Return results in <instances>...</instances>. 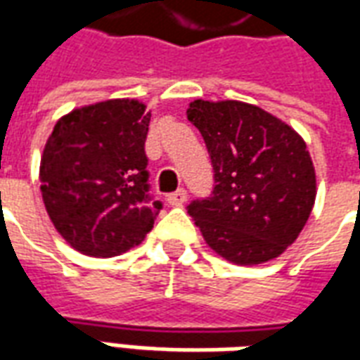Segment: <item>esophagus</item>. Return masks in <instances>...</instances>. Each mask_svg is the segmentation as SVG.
I'll return each mask as SVG.
<instances>
[{"instance_id": "1", "label": "esophagus", "mask_w": 360, "mask_h": 360, "mask_svg": "<svg viewBox=\"0 0 360 360\" xmlns=\"http://www.w3.org/2000/svg\"><path fill=\"white\" fill-rule=\"evenodd\" d=\"M167 202L172 204V206H183V204L187 202V191L179 188V191L172 193V195L167 196Z\"/></svg>"}]
</instances>
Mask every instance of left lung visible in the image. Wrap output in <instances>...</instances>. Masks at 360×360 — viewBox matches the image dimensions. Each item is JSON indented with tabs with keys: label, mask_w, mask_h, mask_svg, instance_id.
<instances>
[{
	"label": "left lung",
	"mask_w": 360,
	"mask_h": 360,
	"mask_svg": "<svg viewBox=\"0 0 360 360\" xmlns=\"http://www.w3.org/2000/svg\"><path fill=\"white\" fill-rule=\"evenodd\" d=\"M187 117L206 142L216 183L210 196L187 206L204 241L233 264L278 258L316 198L304 141L281 119L237 100H195Z\"/></svg>",
	"instance_id": "left-lung-1"
}]
</instances>
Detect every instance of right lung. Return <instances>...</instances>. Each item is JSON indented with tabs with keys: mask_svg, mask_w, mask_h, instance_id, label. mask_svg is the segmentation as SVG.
<instances>
[{
	"mask_svg": "<svg viewBox=\"0 0 360 360\" xmlns=\"http://www.w3.org/2000/svg\"><path fill=\"white\" fill-rule=\"evenodd\" d=\"M150 113L139 100H105L59 119L40 162L51 224L73 249L115 257L154 227L162 202L148 185Z\"/></svg>",
	"mask_w": 360,
	"mask_h": 360,
	"instance_id": "obj_1",
	"label": "right lung"
}]
</instances>
